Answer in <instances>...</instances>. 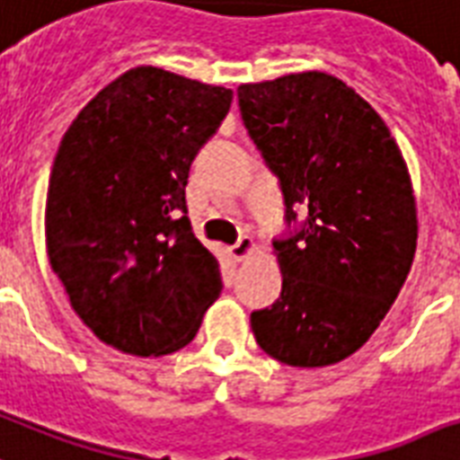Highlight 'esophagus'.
<instances>
[{
  "instance_id": "obj_1",
  "label": "esophagus",
  "mask_w": 460,
  "mask_h": 460,
  "mask_svg": "<svg viewBox=\"0 0 460 460\" xmlns=\"http://www.w3.org/2000/svg\"><path fill=\"white\" fill-rule=\"evenodd\" d=\"M255 251V241L251 236H241L236 241V243L231 245V258H234V261H245V258H248V255L253 253Z\"/></svg>"
}]
</instances>
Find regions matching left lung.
Masks as SVG:
<instances>
[{"mask_svg": "<svg viewBox=\"0 0 460 460\" xmlns=\"http://www.w3.org/2000/svg\"><path fill=\"white\" fill-rule=\"evenodd\" d=\"M238 108L279 178L289 229L272 241L282 294L251 314L255 342L289 367L342 362L384 321L415 258L408 166L381 115L323 72L243 84Z\"/></svg>", "mask_w": 460, "mask_h": 460, "instance_id": "1", "label": "left lung"}]
</instances>
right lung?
Returning a JSON list of instances; mask_svg holds the SVG:
<instances>
[{
  "instance_id": "1",
  "label": "right lung",
  "mask_w": 460,
  "mask_h": 460,
  "mask_svg": "<svg viewBox=\"0 0 460 460\" xmlns=\"http://www.w3.org/2000/svg\"><path fill=\"white\" fill-rule=\"evenodd\" d=\"M231 98L224 86L135 66L62 137L45 205L48 258L105 345L171 355L222 292L219 262L192 234L185 185Z\"/></svg>"
}]
</instances>
